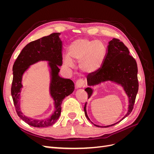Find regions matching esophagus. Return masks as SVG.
Masks as SVG:
<instances>
[{"label": "esophagus", "mask_w": 154, "mask_h": 154, "mask_svg": "<svg viewBox=\"0 0 154 154\" xmlns=\"http://www.w3.org/2000/svg\"><path fill=\"white\" fill-rule=\"evenodd\" d=\"M85 84V82L83 80H82V79H79V80H78L76 82V87L77 88H81L82 87H83V85H84Z\"/></svg>", "instance_id": "34e87169"}]
</instances>
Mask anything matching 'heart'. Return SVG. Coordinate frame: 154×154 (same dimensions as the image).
<instances>
[{
    "label": "heart",
    "mask_w": 154,
    "mask_h": 154,
    "mask_svg": "<svg viewBox=\"0 0 154 154\" xmlns=\"http://www.w3.org/2000/svg\"><path fill=\"white\" fill-rule=\"evenodd\" d=\"M105 48L100 40L78 39L71 43L69 48V57L63 58L66 66L72 67V61L81 62V68L87 72H91L99 68L103 59Z\"/></svg>",
    "instance_id": "1"
}]
</instances>
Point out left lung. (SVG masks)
<instances>
[{"label": "left lung", "mask_w": 154, "mask_h": 154, "mask_svg": "<svg viewBox=\"0 0 154 154\" xmlns=\"http://www.w3.org/2000/svg\"><path fill=\"white\" fill-rule=\"evenodd\" d=\"M129 53L128 49L122 42L119 39L113 38L109 42L107 52L101 67L96 71L88 74L87 76L88 87L85 91L87 92L88 98L93 93L92 87L107 81L122 85L128 97V112L122 119L114 124L104 127L94 124L96 127L106 128L115 125L128 116L133 110L139 88L137 66L136 60ZM86 107L87 103L84 106L85 115L91 122L87 114Z\"/></svg>", "instance_id": "1"}]
</instances>
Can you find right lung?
I'll list each match as a JSON object with an SVG mask.
<instances>
[{"label":"right lung","instance_id":"obj_1","mask_svg":"<svg viewBox=\"0 0 154 154\" xmlns=\"http://www.w3.org/2000/svg\"><path fill=\"white\" fill-rule=\"evenodd\" d=\"M60 32H54L49 36L27 44L18 55L13 66L11 96L18 116L26 123L35 127H48L54 125L59 118L62 110V102L74 90V84L70 79L59 76L58 66L62 65V42ZM40 61H48L50 67V94L54 100L55 111L49 118L36 120L28 118L20 110V95L22 88V76L30 65Z\"/></svg>","mask_w":154,"mask_h":154}]
</instances>
